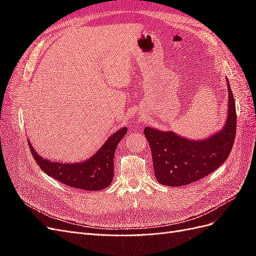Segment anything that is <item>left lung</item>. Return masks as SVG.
<instances>
[{"label":"left lung","instance_id":"8db88e82","mask_svg":"<svg viewBox=\"0 0 256 256\" xmlns=\"http://www.w3.org/2000/svg\"><path fill=\"white\" fill-rule=\"evenodd\" d=\"M228 108L223 128L204 140H191L172 131L144 128L150 143L154 176L168 187H180L216 171L230 156L236 136V106L230 82Z\"/></svg>","mask_w":256,"mask_h":256}]
</instances>
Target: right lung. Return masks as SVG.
Wrapping results in <instances>:
<instances>
[{"instance_id":"right-lung-1","label":"right lung","mask_w":256,"mask_h":256,"mask_svg":"<svg viewBox=\"0 0 256 256\" xmlns=\"http://www.w3.org/2000/svg\"><path fill=\"white\" fill-rule=\"evenodd\" d=\"M127 134V127H122L109 136L102 146L90 157L81 162L62 164L42 157L28 141L30 152L42 171L50 177L72 188L88 191H98L110 186L114 174V154L116 146Z\"/></svg>"}]
</instances>
